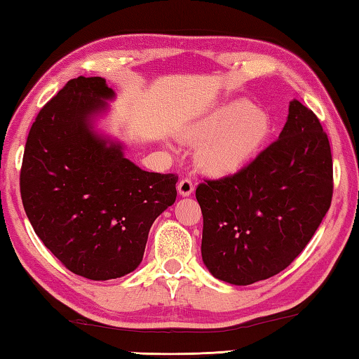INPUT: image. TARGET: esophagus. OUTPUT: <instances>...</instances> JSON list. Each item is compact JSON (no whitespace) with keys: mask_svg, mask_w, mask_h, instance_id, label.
Returning <instances> with one entry per match:
<instances>
[{"mask_svg":"<svg viewBox=\"0 0 359 359\" xmlns=\"http://www.w3.org/2000/svg\"><path fill=\"white\" fill-rule=\"evenodd\" d=\"M177 190L180 196H190L194 190V185L190 179H182L177 185Z\"/></svg>","mask_w":359,"mask_h":359,"instance_id":"1","label":"esophagus"}]
</instances>
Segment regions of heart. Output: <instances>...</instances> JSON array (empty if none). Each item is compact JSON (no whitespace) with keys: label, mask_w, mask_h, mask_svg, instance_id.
I'll return each instance as SVG.
<instances>
[{"label":"heart","mask_w":359,"mask_h":359,"mask_svg":"<svg viewBox=\"0 0 359 359\" xmlns=\"http://www.w3.org/2000/svg\"><path fill=\"white\" fill-rule=\"evenodd\" d=\"M276 123L269 111L252 101L234 100L210 109L184 130L187 141L199 144L196 166L212 179L238 175L271 142Z\"/></svg>","instance_id":"b5f03b06"}]
</instances>
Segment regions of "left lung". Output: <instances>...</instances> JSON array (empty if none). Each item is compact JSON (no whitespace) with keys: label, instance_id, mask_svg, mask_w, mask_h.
I'll list each match as a JSON object with an SVG mask.
<instances>
[{"label":"left lung","instance_id":"8db88e82","mask_svg":"<svg viewBox=\"0 0 359 359\" xmlns=\"http://www.w3.org/2000/svg\"><path fill=\"white\" fill-rule=\"evenodd\" d=\"M331 198L330 141L317 115L293 100L280 136L252 165L198 185L205 267L231 285L278 274L312 239Z\"/></svg>","mask_w":359,"mask_h":359}]
</instances>
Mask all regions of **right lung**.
<instances>
[{
    "label": "right lung",
    "instance_id": "add662e5",
    "mask_svg": "<svg viewBox=\"0 0 359 359\" xmlns=\"http://www.w3.org/2000/svg\"><path fill=\"white\" fill-rule=\"evenodd\" d=\"M114 98L106 79H71L36 117L20 171L34 233L71 272L90 280L135 271L150 226L177 196V175L144 171L118 141L95 130Z\"/></svg>",
    "mask_w": 359,
    "mask_h": 359
}]
</instances>
